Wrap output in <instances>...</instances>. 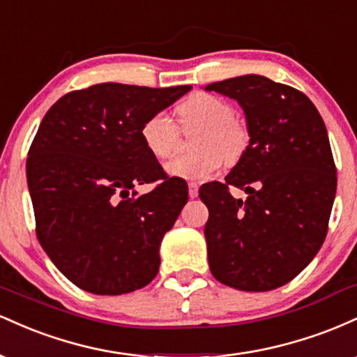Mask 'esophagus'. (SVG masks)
Returning <instances> with one entry per match:
<instances>
[{"label": "esophagus", "mask_w": 357, "mask_h": 357, "mask_svg": "<svg viewBox=\"0 0 357 357\" xmlns=\"http://www.w3.org/2000/svg\"><path fill=\"white\" fill-rule=\"evenodd\" d=\"M190 198H196L198 196V184L196 183H190Z\"/></svg>", "instance_id": "1"}]
</instances>
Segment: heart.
<instances>
[{
  "label": "heart",
  "instance_id": "1",
  "mask_svg": "<svg viewBox=\"0 0 357 357\" xmlns=\"http://www.w3.org/2000/svg\"><path fill=\"white\" fill-rule=\"evenodd\" d=\"M179 127L184 132L198 130L192 137L190 155H178L166 162V173L173 178L202 183L220 169L223 161L236 165L250 147L247 124L233 116L227 100L206 92L192 93L178 107ZM141 139L154 158L165 159L178 146L179 129L165 112L147 117L141 127Z\"/></svg>",
  "mask_w": 357,
  "mask_h": 357
}]
</instances>
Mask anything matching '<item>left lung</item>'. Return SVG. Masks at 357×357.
Wrapping results in <instances>:
<instances>
[{
  "instance_id": "obj_1",
  "label": "left lung",
  "mask_w": 357,
  "mask_h": 357,
  "mask_svg": "<svg viewBox=\"0 0 357 357\" xmlns=\"http://www.w3.org/2000/svg\"><path fill=\"white\" fill-rule=\"evenodd\" d=\"M235 99L250 130L247 154L225 178L202 186L208 206V264L221 284L267 292L289 284L317 255L335 198L326 124L305 93L261 75L204 87ZM230 187L248 192L233 199Z\"/></svg>"
}]
</instances>
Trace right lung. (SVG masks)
<instances>
[{"label":"right lung","mask_w":357,"mask_h":357,"mask_svg":"<svg viewBox=\"0 0 357 357\" xmlns=\"http://www.w3.org/2000/svg\"><path fill=\"white\" fill-rule=\"evenodd\" d=\"M190 90L109 82L73 90L45 114L26 159L36 236L82 290L121 296L158 275L159 245L188 202V184L166 176L141 127ZM155 181L146 195L133 191Z\"/></svg>","instance_id":"add662e5"}]
</instances>
